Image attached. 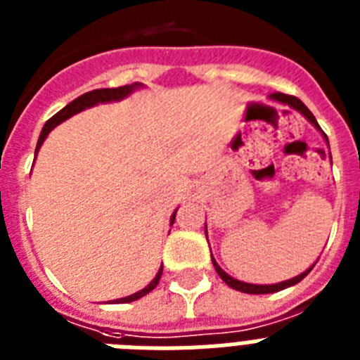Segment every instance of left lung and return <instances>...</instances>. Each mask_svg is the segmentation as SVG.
I'll return each mask as SVG.
<instances>
[{"mask_svg":"<svg viewBox=\"0 0 360 360\" xmlns=\"http://www.w3.org/2000/svg\"><path fill=\"white\" fill-rule=\"evenodd\" d=\"M271 96H273L274 101L282 102V104H289V105H291V108H295V110L300 111V113L304 115V117H306V119L309 120V122L313 124V126H315V128L320 129L319 122H316V119H315V115H313L309 110H307L306 104H304V102H302L300 98H297V96H292V95H285V93H273V95H271ZM324 137H326V135H324ZM326 141H328V137H326ZM328 146H329V144H328ZM212 264H214V267H216V271H217V274H219V278H221L223 282H225L226 285H229V288L236 289V291H241V292H249V295H267V292H276V291H282V289H285V288H291V285L298 283V282H300V280H304V278H306L307 274H309L311 269H313V267H309L306 271V273L298 274L297 278L285 280V282H282V283H273V285H255V283L240 282V280H236V278L229 276V274H226L225 271H223V269L216 264V259H214V258H212Z\"/></svg>","mask_w":360,"mask_h":360,"instance_id":"1","label":"left lung"}]
</instances>
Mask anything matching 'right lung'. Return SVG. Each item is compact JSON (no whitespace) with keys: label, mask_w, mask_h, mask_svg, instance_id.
Masks as SVG:
<instances>
[{"label":"right lung","mask_w":360,"mask_h":360,"mask_svg":"<svg viewBox=\"0 0 360 360\" xmlns=\"http://www.w3.org/2000/svg\"><path fill=\"white\" fill-rule=\"evenodd\" d=\"M137 86H139V84H131V86L111 87V89H93V91L84 93L82 96H78V98H75L72 102H69V104L65 105L63 110H60L58 113L53 115V117H51V119L45 122L44 129H41V134H40V139H38V144H36V153H38L40 146L44 144L45 137H47V134H49L54 126H58L60 122H63V120L69 119V117H72V115L78 113V111L86 110V108H91V105L98 104V102L120 101V98H124V96L129 95V93L134 91ZM175 212H177V210H175ZM175 212H174V216H172V223L175 221ZM161 274H162V267L159 269L157 276L153 278L152 282L148 283L143 291L135 292V295H129V297H126V298H119V300H115V302H119V304H128V302H134V300H139V298H143L144 295H148V292L153 291V289L157 288V283H159V280H161Z\"/></svg>","instance_id":"add662e5"}]
</instances>
